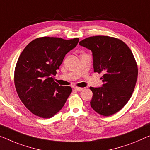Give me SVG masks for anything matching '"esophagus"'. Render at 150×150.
Wrapping results in <instances>:
<instances>
[{"label":"esophagus","instance_id":"34e87169","mask_svg":"<svg viewBox=\"0 0 150 150\" xmlns=\"http://www.w3.org/2000/svg\"><path fill=\"white\" fill-rule=\"evenodd\" d=\"M74 89H75L76 91L79 92V91H82V90L84 89V88H80V87H75Z\"/></svg>","mask_w":150,"mask_h":150}]
</instances>
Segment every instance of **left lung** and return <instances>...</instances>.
I'll list each match as a JSON object with an SVG mask.
<instances>
[{
    "label": "left lung",
    "instance_id": "left-lung-1",
    "mask_svg": "<svg viewBox=\"0 0 150 150\" xmlns=\"http://www.w3.org/2000/svg\"><path fill=\"white\" fill-rule=\"evenodd\" d=\"M91 50L94 72L101 73V87H90L91 106L97 113L108 117L119 111L129 100L137 82L138 69L134 56L123 41L109 36H93L80 41Z\"/></svg>",
    "mask_w": 150,
    "mask_h": 150
}]
</instances>
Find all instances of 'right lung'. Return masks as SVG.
I'll return each instance as SVG.
<instances>
[{
	"instance_id": "right-lung-1",
	"label": "right lung",
	"mask_w": 150,
	"mask_h": 150,
	"mask_svg": "<svg viewBox=\"0 0 150 150\" xmlns=\"http://www.w3.org/2000/svg\"><path fill=\"white\" fill-rule=\"evenodd\" d=\"M78 41V38L66 40L43 37L31 41L21 54L14 81L19 98L32 113L51 118L64 107L72 90L59 86L54 82V76Z\"/></svg>"
}]
</instances>
